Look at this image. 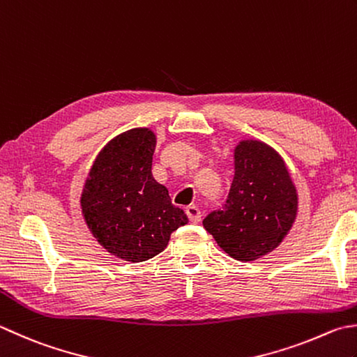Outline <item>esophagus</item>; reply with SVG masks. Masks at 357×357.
<instances>
[{
	"label": "esophagus",
	"mask_w": 357,
	"mask_h": 357,
	"mask_svg": "<svg viewBox=\"0 0 357 357\" xmlns=\"http://www.w3.org/2000/svg\"><path fill=\"white\" fill-rule=\"evenodd\" d=\"M185 213L188 216V220H190L192 222H199L201 220V212L199 208L197 206H188L185 207Z\"/></svg>",
	"instance_id": "34e87169"
}]
</instances>
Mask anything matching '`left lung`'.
Instances as JSON below:
<instances>
[{
    "instance_id": "left-lung-1",
    "label": "left lung",
    "mask_w": 357,
    "mask_h": 357,
    "mask_svg": "<svg viewBox=\"0 0 357 357\" xmlns=\"http://www.w3.org/2000/svg\"><path fill=\"white\" fill-rule=\"evenodd\" d=\"M297 213V192L275 150L258 141L235 149V174L226 202L202 225L235 260L252 261L271 252Z\"/></svg>"
}]
</instances>
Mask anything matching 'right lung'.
Returning a JSON list of instances; mask_svg holds the SVG:
<instances>
[{
  "label": "right lung",
  "mask_w": 357,
  "mask_h": 357,
  "mask_svg": "<svg viewBox=\"0 0 357 357\" xmlns=\"http://www.w3.org/2000/svg\"><path fill=\"white\" fill-rule=\"evenodd\" d=\"M156 137L130 130L97 156L82 195L83 216L102 246L125 261H145L167 248L173 230L188 222L169 190L151 174Z\"/></svg>",
  "instance_id": "right-lung-1"
}]
</instances>
